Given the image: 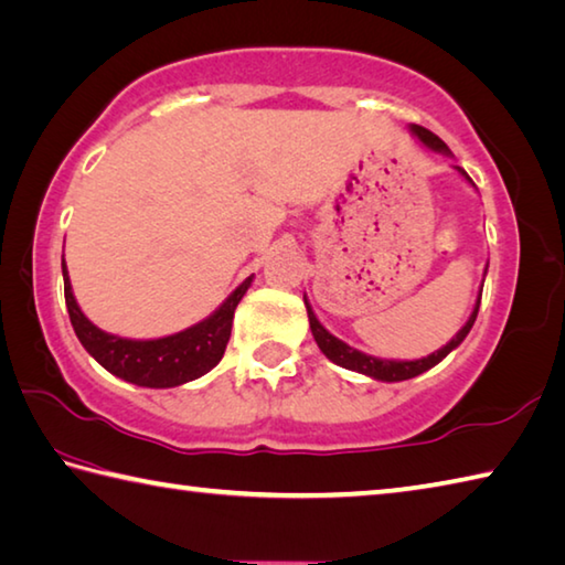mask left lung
<instances>
[{
  "instance_id": "obj_1",
  "label": "left lung",
  "mask_w": 565,
  "mask_h": 565,
  "mask_svg": "<svg viewBox=\"0 0 565 565\" xmlns=\"http://www.w3.org/2000/svg\"><path fill=\"white\" fill-rule=\"evenodd\" d=\"M411 130H413V135L418 137V140H420L425 147H428V150L450 154L448 145H445L438 135H433L430 130H425V127H420V125H413ZM455 169L467 179V182H472V179L467 177L465 169H460V167H455ZM480 297H482V295H477V305H475V310H472L470 319H467L465 327L450 339L448 344H445V347L438 349V351H433L430 356L415 359V361H388V359H376V356L361 354V351H356L354 347L344 344L342 339H337L334 334H329L327 329H324L322 324H319V319L315 317L312 307L307 305V297H305V305H307V317H310V329H312L315 342H317L319 349H322V354H324L329 361H334L337 366L359 371V374H366V376L379 379V381H406V379H413V376L423 374V371L433 369L435 364H440V361H443L445 356H448L455 347L462 344V339H465L467 334H470V329H472L475 319H477V312H480Z\"/></svg>"
}]
</instances>
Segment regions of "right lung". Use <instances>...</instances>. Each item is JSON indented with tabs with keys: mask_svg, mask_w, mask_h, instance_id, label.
Here are the masks:
<instances>
[{
	"mask_svg": "<svg viewBox=\"0 0 565 565\" xmlns=\"http://www.w3.org/2000/svg\"><path fill=\"white\" fill-rule=\"evenodd\" d=\"M61 268L71 324L76 329V337L81 339L85 351H88L103 369H108L110 374L147 388L182 386V383L204 376L206 371L214 369L231 339L233 312H236L241 297L246 295L253 282V278L243 280L236 290L228 295V300L223 302L214 315L206 317L204 322L189 327L184 332H177L172 337L140 342V339H122L95 327L90 319L81 312L76 297H73L66 260L61 263Z\"/></svg>",
	"mask_w": 565,
	"mask_h": 565,
	"instance_id": "right-lung-1",
	"label": "right lung"
}]
</instances>
